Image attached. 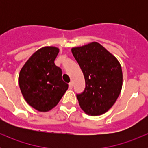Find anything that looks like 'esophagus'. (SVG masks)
Instances as JSON below:
<instances>
[{
  "label": "esophagus",
  "instance_id": "esophagus-1",
  "mask_svg": "<svg viewBox=\"0 0 148 148\" xmlns=\"http://www.w3.org/2000/svg\"><path fill=\"white\" fill-rule=\"evenodd\" d=\"M73 82H70V83H69V88L72 89V88H73Z\"/></svg>",
  "mask_w": 148,
  "mask_h": 148
}]
</instances>
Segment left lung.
<instances>
[{
  "label": "left lung",
  "instance_id": "obj_1",
  "mask_svg": "<svg viewBox=\"0 0 148 148\" xmlns=\"http://www.w3.org/2000/svg\"><path fill=\"white\" fill-rule=\"evenodd\" d=\"M72 53L85 79V89L76 95L81 108L90 116L104 114L121 92L123 78L119 62L97 42L73 48Z\"/></svg>",
  "mask_w": 148,
  "mask_h": 148
}]
</instances>
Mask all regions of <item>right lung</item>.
<instances>
[{
    "label": "right lung",
    "instance_id": "right-lung-1",
    "mask_svg": "<svg viewBox=\"0 0 148 148\" xmlns=\"http://www.w3.org/2000/svg\"><path fill=\"white\" fill-rule=\"evenodd\" d=\"M59 49L45 47L37 50L23 65L19 74V86L31 107L47 112L56 107L68 89L62 80V70L55 64Z\"/></svg>",
    "mask_w": 148,
    "mask_h": 148
}]
</instances>
